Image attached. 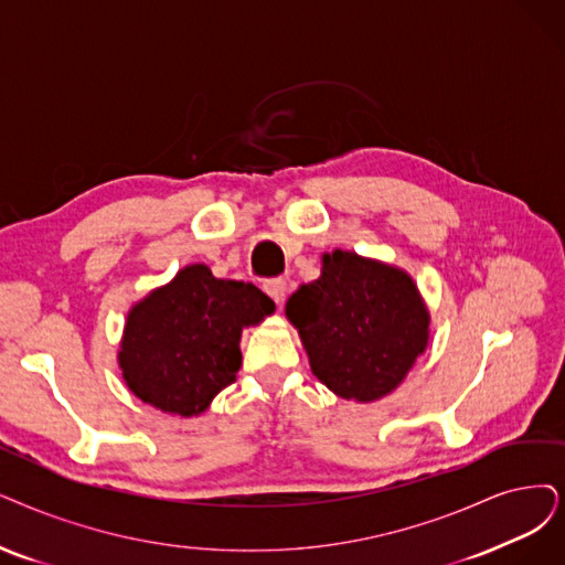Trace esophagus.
I'll return each mask as SVG.
<instances>
[{"instance_id": "esophagus-1", "label": "esophagus", "mask_w": 565, "mask_h": 565, "mask_svg": "<svg viewBox=\"0 0 565 565\" xmlns=\"http://www.w3.org/2000/svg\"><path fill=\"white\" fill-rule=\"evenodd\" d=\"M264 291H266V295H268L270 299H274L276 303H282L287 285H285V280H280V278H274V280H266V282H264Z\"/></svg>"}]
</instances>
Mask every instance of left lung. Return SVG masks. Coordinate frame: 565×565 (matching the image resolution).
Returning a JSON list of instances; mask_svg holds the SVG:
<instances>
[{
  "instance_id": "left-lung-1",
  "label": "left lung",
  "mask_w": 565,
  "mask_h": 565,
  "mask_svg": "<svg viewBox=\"0 0 565 565\" xmlns=\"http://www.w3.org/2000/svg\"><path fill=\"white\" fill-rule=\"evenodd\" d=\"M285 312L310 369L348 401L392 394L428 343V310L405 270L356 253L322 257V276L301 285Z\"/></svg>"
}]
</instances>
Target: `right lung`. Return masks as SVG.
Masks as SVG:
<instances>
[{
	"label": "right lung",
	"mask_w": 565,
	"mask_h": 565,
	"mask_svg": "<svg viewBox=\"0 0 565 565\" xmlns=\"http://www.w3.org/2000/svg\"><path fill=\"white\" fill-rule=\"evenodd\" d=\"M276 310L253 282L220 280L190 264L127 315L118 364L127 387L152 408L194 417L236 380L241 331Z\"/></svg>",
	"instance_id": "obj_1"
}]
</instances>
